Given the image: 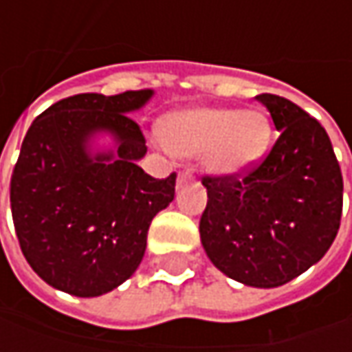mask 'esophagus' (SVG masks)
Wrapping results in <instances>:
<instances>
[{
  "label": "esophagus",
  "instance_id": "1",
  "mask_svg": "<svg viewBox=\"0 0 352 352\" xmlns=\"http://www.w3.org/2000/svg\"><path fill=\"white\" fill-rule=\"evenodd\" d=\"M188 178H192V170H182V172H178V184L186 182Z\"/></svg>",
  "mask_w": 352,
  "mask_h": 352
}]
</instances>
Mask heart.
<instances>
[{
  "label": "heart",
  "mask_w": 352,
  "mask_h": 352,
  "mask_svg": "<svg viewBox=\"0 0 352 352\" xmlns=\"http://www.w3.org/2000/svg\"><path fill=\"white\" fill-rule=\"evenodd\" d=\"M160 139L172 155H201L208 174L233 180L263 160L270 123L256 109L192 107L172 113L160 127Z\"/></svg>",
  "instance_id": "b5f03b06"
}]
</instances>
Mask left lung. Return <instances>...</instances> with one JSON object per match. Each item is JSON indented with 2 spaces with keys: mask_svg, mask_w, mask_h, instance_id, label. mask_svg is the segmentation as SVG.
Masks as SVG:
<instances>
[{
  "mask_svg": "<svg viewBox=\"0 0 352 352\" xmlns=\"http://www.w3.org/2000/svg\"><path fill=\"white\" fill-rule=\"evenodd\" d=\"M280 133L264 162L241 180L204 178L201 247L225 276L278 288L323 258L339 231L343 176L329 135L274 94L254 98Z\"/></svg>",
  "mask_w": 352,
  "mask_h": 352,
  "instance_id": "1",
  "label": "left lung"
}]
</instances>
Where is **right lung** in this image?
<instances>
[{"mask_svg":"<svg viewBox=\"0 0 352 352\" xmlns=\"http://www.w3.org/2000/svg\"><path fill=\"white\" fill-rule=\"evenodd\" d=\"M153 96L78 94L27 131L11 176V215L27 263L48 286L96 298L139 268L151 221L176 186V174L156 180L139 166L146 144L129 116Z\"/></svg>","mask_w":352,"mask_h":352,"instance_id":"add662e5","label":"right lung"}]
</instances>
